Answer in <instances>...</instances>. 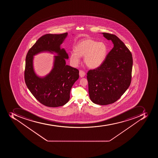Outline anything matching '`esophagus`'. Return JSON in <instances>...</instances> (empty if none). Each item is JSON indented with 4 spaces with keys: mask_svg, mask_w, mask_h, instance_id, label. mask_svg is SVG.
<instances>
[{
    "mask_svg": "<svg viewBox=\"0 0 158 158\" xmlns=\"http://www.w3.org/2000/svg\"><path fill=\"white\" fill-rule=\"evenodd\" d=\"M79 75H80V76L81 77H83L85 75V73L84 71H82V70H80Z\"/></svg>",
    "mask_w": 158,
    "mask_h": 158,
    "instance_id": "1",
    "label": "esophagus"
}]
</instances>
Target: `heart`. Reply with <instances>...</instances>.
Masks as SVG:
<instances>
[{
    "label": "heart",
    "instance_id": "b5f03b06",
    "mask_svg": "<svg viewBox=\"0 0 158 158\" xmlns=\"http://www.w3.org/2000/svg\"><path fill=\"white\" fill-rule=\"evenodd\" d=\"M75 52H71L70 61L73 66L80 63V57H84L86 66L91 69L99 67L104 62L108 53V47L103 42L91 39L81 40L75 46Z\"/></svg>",
    "mask_w": 158,
    "mask_h": 158
}]
</instances>
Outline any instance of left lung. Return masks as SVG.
<instances>
[{"mask_svg": "<svg viewBox=\"0 0 158 158\" xmlns=\"http://www.w3.org/2000/svg\"><path fill=\"white\" fill-rule=\"evenodd\" d=\"M114 47L99 67L88 71L87 79L90 99L100 105L117 101L131 85L133 59L131 53L116 35L103 32Z\"/></svg>", "mask_w": 158, "mask_h": 158, "instance_id": "obj_1", "label": "left lung"}]
</instances>
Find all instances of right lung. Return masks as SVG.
Returning a JSON list of instances; mask_svg holds the SVG:
<instances>
[{"label":"right lung","mask_w":158,"mask_h":158,"mask_svg":"<svg viewBox=\"0 0 158 158\" xmlns=\"http://www.w3.org/2000/svg\"><path fill=\"white\" fill-rule=\"evenodd\" d=\"M68 33L46 34L37 40L27 54L25 81L27 86L37 100L49 107L62 106L68 102L71 88L79 78L77 69L66 64L69 58L65 50L60 45L67 36ZM48 51L56 53L54 67L44 77L37 76L33 67V56L40 52Z\"/></svg>","instance_id":"add662e5"}]
</instances>
